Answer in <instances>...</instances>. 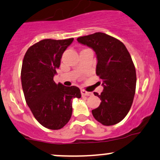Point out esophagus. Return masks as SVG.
I'll use <instances>...</instances> for the list:
<instances>
[{
    "label": "esophagus",
    "instance_id": "esophagus-1",
    "mask_svg": "<svg viewBox=\"0 0 160 160\" xmlns=\"http://www.w3.org/2000/svg\"><path fill=\"white\" fill-rule=\"evenodd\" d=\"M81 94L83 95V96H91V95H92V92H87V91H86V90H84V89H81Z\"/></svg>",
    "mask_w": 160,
    "mask_h": 160
}]
</instances>
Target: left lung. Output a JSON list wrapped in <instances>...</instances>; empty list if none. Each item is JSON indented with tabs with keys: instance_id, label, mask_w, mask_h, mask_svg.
I'll return each instance as SVG.
<instances>
[{
	"instance_id": "obj_1",
	"label": "left lung",
	"mask_w": 160,
	"mask_h": 160,
	"mask_svg": "<svg viewBox=\"0 0 160 160\" xmlns=\"http://www.w3.org/2000/svg\"><path fill=\"white\" fill-rule=\"evenodd\" d=\"M77 42L95 52L96 73L102 80V92H94L101 103L92 115L103 125H114L128 115L134 100L137 77L131 55L122 42L106 33L82 36Z\"/></svg>"
}]
</instances>
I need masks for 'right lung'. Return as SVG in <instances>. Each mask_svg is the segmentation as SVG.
Listing matches in <instances>:
<instances>
[{
    "label": "right lung",
    "mask_w": 160,
    "mask_h": 160,
    "mask_svg": "<svg viewBox=\"0 0 160 160\" xmlns=\"http://www.w3.org/2000/svg\"><path fill=\"white\" fill-rule=\"evenodd\" d=\"M73 38L43 39L26 52L21 70L24 96L33 115L43 127L62 128L72 115V102L81 97L78 87L54 81L62 54Z\"/></svg>",
    "instance_id": "right-lung-1"
}]
</instances>
